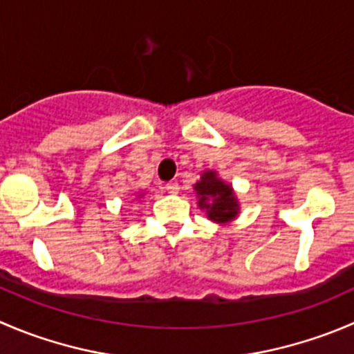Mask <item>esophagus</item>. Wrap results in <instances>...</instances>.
Instances as JSON below:
<instances>
[{"instance_id": "1", "label": "esophagus", "mask_w": 354, "mask_h": 354, "mask_svg": "<svg viewBox=\"0 0 354 354\" xmlns=\"http://www.w3.org/2000/svg\"><path fill=\"white\" fill-rule=\"evenodd\" d=\"M166 190L167 194H178V192H180V183H178V181H169V183L166 185Z\"/></svg>"}]
</instances>
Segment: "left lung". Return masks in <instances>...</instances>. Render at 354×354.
<instances>
[{"instance_id": "obj_1", "label": "left lung", "mask_w": 354, "mask_h": 354, "mask_svg": "<svg viewBox=\"0 0 354 354\" xmlns=\"http://www.w3.org/2000/svg\"><path fill=\"white\" fill-rule=\"evenodd\" d=\"M194 192L201 211L218 225H228L240 214V202L235 190L232 185L219 178L218 171H202L201 180L194 185Z\"/></svg>"}]
</instances>
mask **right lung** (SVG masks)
<instances>
[{"label": "right lung", "instance_id": "right-lung-1", "mask_svg": "<svg viewBox=\"0 0 354 354\" xmlns=\"http://www.w3.org/2000/svg\"><path fill=\"white\" fill-rule=\"evenodd\" d=\"M142 197H143L142 192H136V198H142Z\"/></svg>", "mask_w": 354, "mask_h": 354}]
</instances>
